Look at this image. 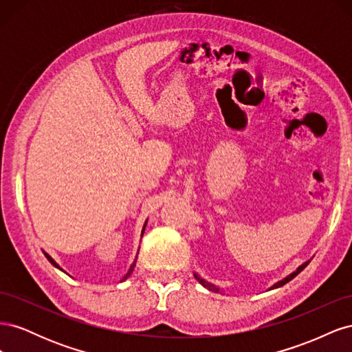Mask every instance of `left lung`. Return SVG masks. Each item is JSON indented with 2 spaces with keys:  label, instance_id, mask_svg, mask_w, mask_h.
Segmentation results:
<instances>
[{
  "label": "left lung",
  "instance_id": "left-lung-1",
  "mask_svg": "<svg viewBox=\"0 0 352 352\" xmlns=\"http://www.w3.org/2000/svg\"><path fill=\"white\" fill-rule=\"evenodd\" d=\"M308 263H310V261H307V263H304L302 265H300V267H298L296 269V272H294L292 274H289V276H287V278H285L283 280H280V282H278V283H274L272 287H270V289H274V287H279V286H283L285 283H287V282H289V280H292L294 278H295V276L298 274V273H301L305 267H307V265H308ZM194 278L202 285V286H204V287H207V289H210V291H212V292H219V287L217 286H214V285H211V283H208V282H206L204 279H201L199 278V276L197 274V273H194Z\"/></svg>",
  "mask_w": 352,
  "mask_h": 352
}]
</instances>
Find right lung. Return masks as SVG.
Segmentation results:
<instances>
[{"instance_id": "obj_1", "label": "right lung", "mask_w": 352, "mask_h": 352, "mask_svg": "<svg viewBox=\"0 0 352 352\" xmlns=\"http://www.w3.org/2000/svg\"><path fill=\"white\" fill-rule=\"evenodd\" d=\"M145 226H146V221H145V225H144V228H142V233H141V236H142V235H144V230H145ZM44 254H45V257H47V258H48V261H50V263H51V264H52V265H54V267H57V269H60V270H63V269H61V267H60V265H58V264H57V263H56V261H54V260H52V258H51V257H50V255H48V254H47V252H44ZM136 257H138V255H136ZM135 263H136V260H135V261H133V264H132V265H131V269H129V272H127V273H126V276H124V278H123V280H124V279H127V278H129V276H131V274H132V272H133V267H135Z\"/></svg>"}]
</instances>
